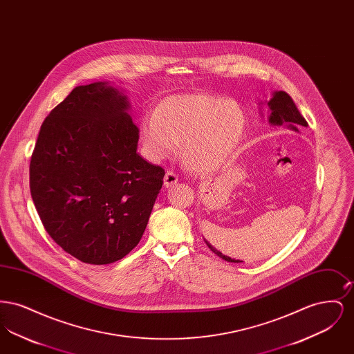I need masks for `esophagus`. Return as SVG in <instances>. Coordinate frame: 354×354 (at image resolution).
Listing matches in <instances>:
<instances>
[{
    "label": "esophagus",
    "instance_id": "obj_1",
    "mask_svg": "<svg viewBox=\"0 0 354 354\" xmlns=\"http://www.w3.org/2000/svg\"><path fill=\"white\" fill-rule=\"evenodd\" d=\"M163 182H165V187H167V188L172 187V185L178 183V175L174 171H167L166 175H165Z\"/></svg>",
    "mask_w": 354,
    "mask_h": 354
}]
</instances>
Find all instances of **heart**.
<instances>
[{
    "label": "heart",
    "instance_id": "heart-1",
    "mask_svg": "<svg viewBox=\"0 0 354 354\" xmlns=\"http://www.w3.org/2000/svg\"><path fill=\"white\" fill-rule=\"evenodd\" d=\"M248 126L244 109L234 101L204 94H176L159 102L152 115L140 119L139 135L152 160L171 156L182 143L185 163L209 174L225 165Z\"/></svg>",
    "mask_w": 354,
    "mask_h": 354
}]
</instances>
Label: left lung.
I'll list each match as a JSON object with an SVG mask.
<instances>
[{
  "label": "left lung",
  "instance_id": "8db88e82",
  "mask_svg": "<svg viewBox=\"0 0 354 354\" xmlns=\"http://www.w3.org/2000/svg\"><path fill=\"white\" fill-rule=\"evenodd\" d=\"M267 104L270 107L268 122H270V126H286L289 130L297 131V133H299V129L301 126L303 127L308 126L306 120L304 119L303 115L300 114V111L297 110L295 102L286 94V91H274L272 94V98L267 102ZM204 241L208 245V248L212 252L216 253L223 260L231 261V263H243L240 260H235V259H231L230 256L223 254L215 247H212L205 239H204Z\"/></svg>",
  "mask_w": 354,
  "mask_h": 354
}]
</instances>
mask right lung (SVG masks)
Masks as SVG:
<instances>
[{
    "mask_svg": "<svg viewBox=\"0 0 354 354\" xmlns=\"http://www.w3.org/2000/svg\"><path fill=\"white\" fill-rule=\"evenodd\" d=\"M130 102L109 82L77 86L44 120L30 160V194L51 239L86 264L134 250L165 169L136 150Z\"/></svg>",
    "mask_w": 354,
    "mask_h": 354,
    "instance_id": "obj_1",
    "label": "right lung"
}]
</instances>
